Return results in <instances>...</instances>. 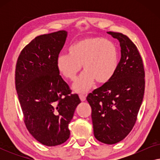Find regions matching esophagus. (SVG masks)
<instances>
[{"label": "esophagus", "mask_w": 160, "mask_h": 160, "mask_svg": "<svg viewBox=\"0 0 160 160\" xmlns=\"http://www.w3.org/2000/svg\"><path fill=\"white\" fill-rule=\"evenodd\" d=\"M79 98H80L81 101H82V102H84L86 100V96H85L84 95H82V94H80L79 95Z\"/></svg>", "instance_id": "obj_1"}]
</instances>
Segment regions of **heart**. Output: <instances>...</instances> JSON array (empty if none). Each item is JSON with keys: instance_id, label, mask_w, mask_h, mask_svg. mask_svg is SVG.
Here are the masks:
<instances>
[{"instance_id": "b5f03b06", "label": "heart", "mask_w": 160, "mask_h": 160, "mask_svg": "<svg viewBox=\"0 0 160 160\" xmlns=\"http://www.w3.org/2000/svg\"><path fill=\"white\" fill-rule=\"evenodd\" d=\"M119 52L115 43L99 37H88L75 41L68 48V54H60L56 60L58 71L68 79L74 81L82 70L84 72L74 83L77 92H86L95 81L108 82L119 66Z\"/></svg>"}]
</instances>
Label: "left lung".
Returning <instances> with one entry per match:
<instances>
[{"instance_id":"8db88e82","label":"left lung","mask_w":160,"mask_h":160,"mask_svg":"<svg viewBox=\"0 0 160 160\" xmlns=\"http://www.w3.org/2000/svg\"><path fill=\"white\" fill-rule=\"evenodd\" d=\"M121 47V59L108 82L89 93L94 135L106 144H114L128 135L135 125L143 102L145 72L136 46L125 35L108 32Z\"/></svg>"}]
</instances>
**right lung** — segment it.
I'll use <instances>...</instances> for the list:
<instances>
[{
    "label": "right lung",
    "mask_w": 160,
    "mask_h": 160,
    "mask_svg": "<svg viewBox=\"0 0 160 160\" xmlns=\"http://www.w3.org/2000/svg\"><path fill=\"white\" fill-rule=\"evenodd\" d=\"M67 36L66 30L37 36L22 49L16 65L15 84L25 125L47 146L69 138L68 124L81 102L57 68Z\"/></svg>",
    "instance_id": "1"
}]
</instances>
